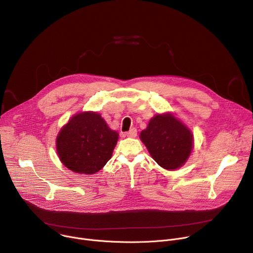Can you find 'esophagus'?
<instances>
[{
  "instance_id": "esophagus-1",
  "label": "esophagus",
  "mask_w": 253,
  "mask_h": 253,
  "mask_svg": "<svg viewBox=\"0 0 253 253\" xmlns=\"http://www.w3.org/2000/svg\"><path fill=\"white\" fill-rule=\"evenodd\" d=\"M136 135H137V130L135 128H132L128 132H126V136L128 137H136Z\"/></svg>"
}]
</instances>
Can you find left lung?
I'll list each match as a JSON object with an SVG mask.
<instances>
[{"label": "left lung", "mask_w": 253, "mask_h": 253, "mask_svg": "<svg viewBox=\"0 0 253 253\" xmlns=\"http://www.w3.org/2000/svg\"><path fill=\"white\" fill-rule=\"evenodd\" d=\"M140 138L155 162L169 170L185 164L193 148L191 131L171 114L156 115Z\"/></svg>", "instance_id": "8db88e82"}]
</instances>
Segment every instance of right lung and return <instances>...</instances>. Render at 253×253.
<instances>
[{"label": "right lung", "mask_w": 253, "mask_h": 253, "mask_svg": "<svg viewBox=\"0 0 253 253\" xmlns=\"http://www.w3.org/2000/svg\"><path fill=\"white\" fill-rule=\"evenodd\" d=\"M118 140L98 113L84 112L74 116L56 138L61 163L78 173L93 174L104 168Z\"/></svg>", "instance_id": "right-lung-1"}]
</instances>
